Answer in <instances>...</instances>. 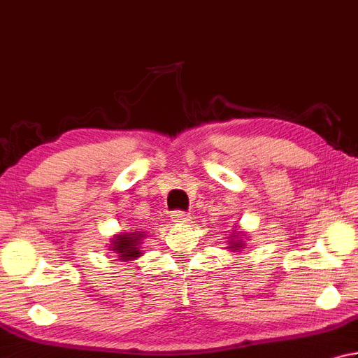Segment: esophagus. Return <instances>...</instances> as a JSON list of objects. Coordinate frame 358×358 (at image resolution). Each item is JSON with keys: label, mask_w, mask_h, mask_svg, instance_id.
Segmentation results:
<instances>
[{"label": "esophagus", "mask_w": 358, "mask_h": 358, "mask_svg": "<svg viewBox=\"0 0 358 358\" xmlns=\"http://www.w3.org/2000/svg\"><path fill=\"white\" fill-rule=\"evenodd\" d=\"M172 222H175V223H187L189 220H191V215L189 214H186V213H181V211H177V213H173L172 215Z\"/></svg>", "instance_id": "1"}]
</instances>
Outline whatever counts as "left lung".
I'll return each instance as SVG.
<instances>
[{"mask_svg":"<svg viewBox=\"0 0 358 358\" xmlns=\"http://www.w3.org/2000/svg\"><path fill=\"white\" fill-rule=\"evenodd\" d=\"M248 233H245L241 228H234L231 229V234L227 237V242H228V247L227 250L229 253H236V255H241L247 248V242L248 239Z\"/></svg>","mask_w":358,"mask_h":358,"instance_id":"1","label":"left lung"}]
</instances>
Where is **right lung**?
Here are the masks:
<instances>
[{
  "label": "right lung",
  "instance_id": "1",
  "mask_svg": "<svg viewBox=\"0 0 358 358\" xmlns=\"http://www.w3.org/2000/svg\"><path fill=\"white\" fill-rule=\"evenodd\" d=\"M145 236L147 233H144L143 229L122 231V233H117L110 237L108 250L115 255V257H117V262L130 264L131 261H136L138 257L144 255L141 245L144 243Z\"/></svg>",
  "mask_w": 358,
  "mask_h": 358
}]
</instances>
